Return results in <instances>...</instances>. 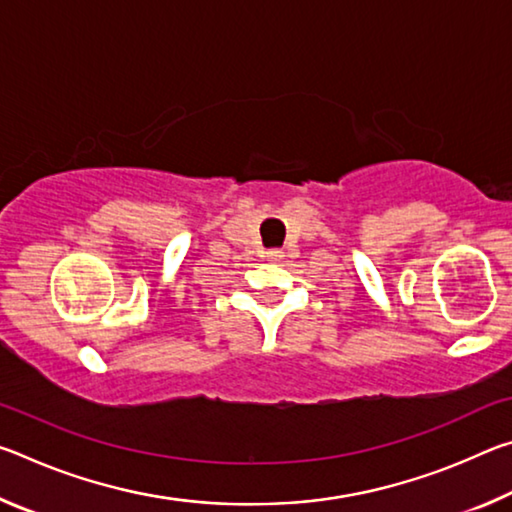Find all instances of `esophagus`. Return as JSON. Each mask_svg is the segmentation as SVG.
<instances>
[{"label":"esophagus","instance_id":"esophagus-1","mask_svg":"<svg viewBox=\"0 0 512 512\" xmlns=\"http://www.w3.org/2000/svg\"><path fill=\"white\" fill-rule=\"evenodd\" d=\"M266 259H268V262H280L282 253H280V250H266Z\"/></svg>","mask_w":512,"mask_h":512}]
</instances>
